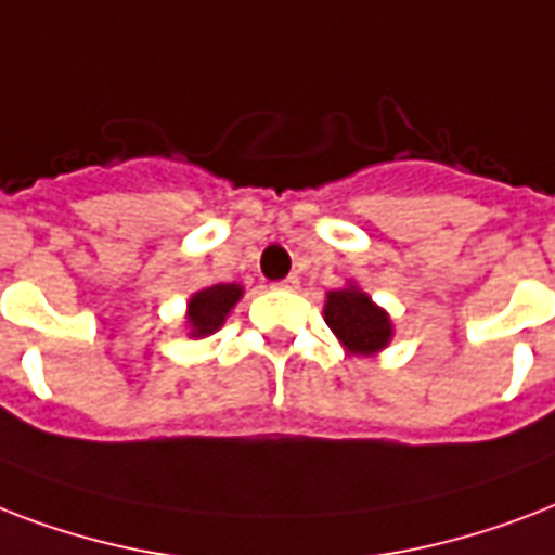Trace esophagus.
I'll return each instance as SVG.
<instances>
[{
	"label": "esophagus",
	"instance_id": "obj_1",
	"mask_svg": "<svg viewBox=\"0 0 555 555\" xmlns=\"http://www.w3.org/2000/svg\"><path fill=\"white\" fill-rule=\"evenodd\" d=\"M300 286L298 274H289V278H283L281 283H278V289H286V292H295Z\"/></svg>",
	"mask_w": 555,
	"mask_h": 555
}]
</instances>
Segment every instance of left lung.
<instances>
[{"instance_id": "1", "label": "left lung", "mask_w": 555, "mask_h": 555, "mask_svg": "<svg viewBox=\"0 0 555 555\" xmlns=\"http://www.w3.org/2000/svg\"><path fill=\"white\" fill-rule=\"evenodd\" d=\"M324 321L350 356H376L393 341L388 309H382L356 281L326 292Z\"/></svg>"}]
</instances>
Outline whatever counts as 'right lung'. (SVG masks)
I'll use <instances>...</instances> for the list:
<instances>
[{
	"label": "right lung",
	"mask_w": 555,
	"mask_h": 555,
	"mask_svg": "<svg viewBox=\"0 0 555 555\" xmlns=\"http://www.w3.org/2000/svg\"><path fill=\"white\" fill-rule=\"evenodd\" d=\"M240 298H243V286L240 283H214V286L193 292L191 298H188V309H184L188 338L214 336L219 326L225 324L231 309L237 307Z\"/></svg>",
	"instance_id": "add662e5"
}]
</instances>
